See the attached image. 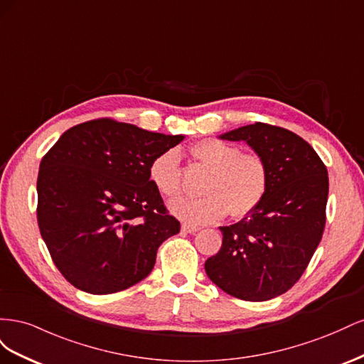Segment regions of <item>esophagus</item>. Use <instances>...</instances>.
<instances>
[{"label": "esophagus", "mask_w": 364, "mask_h": 364, "mask_svg": "<svg viewBox=\"0 0 364 364\" xmlns=\"http://www.w3.org/2000/svg\"><path fill=\"white\" fill-rule=\"evenodd\" d=\"M199 229H200L199 226H193V225H186V223L182 225V230H183V232H186V234H194Z\"/></svg>", "instance_id": "1"}]
</instances>
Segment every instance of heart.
<instances>
[{"label":"heart","mask_w":364,"mask_h":364,"mask_svg":"<svg viewBox=\"0 0 364 364\" xmlns=\"http://www.w3.org/2000/svg\"><path fill=\"white\" fill-rule=\"evenodd\" d=\"M191 158L209 171L202 193L205 197H179L170 211L190 225H208L223 218H243L255 211L269 188V167L258 153L240 151L220 139H202L191 147ZM150 181L164 197H174L182 188L181 158L167 150L150 164Z\"/></svg>","instance_id":"obj_1"}]
</instances>
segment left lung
Segmentation results:
<instances>
[{"label":"left lung","instance_id":"left-lung-1","mask_svg":"<svg viewBox=\"0 0 364 364\" xmlns=\"http://www.w3.org/2000/svg\"><path fill=\"white\" fill-rule=\"evenodd\" d=\"M245 141L269 167V188L255 211L222 226L223 243L205 270L217 287L243 301L273 299L299 281L326 222L328 171L305 139L266 123L220 135Z\"/></svg>","mask_w":364,"mask_h":364}]
</instances>
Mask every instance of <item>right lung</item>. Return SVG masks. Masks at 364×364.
Instances as JSON below:
<instances>
[{
    "instance_id": "obj_1",
    "label": "right lung",
    "mask_w": 364,
    "mask_h": 364,
    "mask_svg": "<svg viewBox=\"0 0 364 364\" xmlns=\"http://www.w3.org/2000/svg\"><path fill=\"white\" fill-rule=\"evenodd\" d=\"M182 139L98 118L68 129L42 158L39 230L75 289L111 294L151 272L181 223L151 183L150 164Z\"/></svg>"
}]
</instances>
